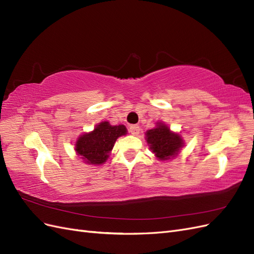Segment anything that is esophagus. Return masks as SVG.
I'll return each mask as SVG.
<instances>
[{
  "label": "esophagus",
  "instance_id": "34e87169",
  "mask_svg": "<svg viewBox=\"0 0 254 254\" xmlns=\"http://www.w3.org/2000/svg\"><path fill=\"white\" fill-rule=\"evenodd\" d=\"M129 131L131 132V134H133V135H137L140 132V127L136 125H131L129 128Z\"/></svg>",
  "mask_w": 254,
  "mask_h": 254
}]
</instances>
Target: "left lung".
Listing matches in <instances>:
<instances>
[{
    "mask_svg": "<svg viewBox=\"0 0 254 254\" xmlns=\"http://www.w3.org/2000/svg\"><path fill=\"white\" fill-rule=\"evenodd\" d=\"M149 149L160 161H168L179 155L184 146L182 136L171 130L164 122H157L156 127L145 132Z\"/></svg>",
    "mask_w": 254,
    "mask_h": 254,
    "instance_id": "obj_1",
    "label": "left lung"
}]
</instances>
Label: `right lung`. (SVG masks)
Listing matches in <instances>:
<instances>
[{
	"label": "right lung",
	"instance_id": "right-lung-1",
	"mask_svg": "<svg viewBox=\"0 0 254 254\" xmlns=\"http://www.w3.org/2000/svg\"><path fill=\"white\" fill-rule=\"evenodd\" d=\"M127 134L124 125L112 126L104 121L90 132L82 133L75 142V151L90 165H102L109 158L113 146L120 136Z\"/></svg>",
	"mask_w": 254,
	"mask_h": 254
}]
</instances>
